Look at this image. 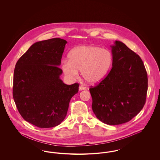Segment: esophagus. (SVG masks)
Here are the masks:
<instances>
[{
	"mask_svg": "<svg viewBox=\"0 0 160 160\" xmlns=\"http://www.w3.org/2000/svg\"><path fill=\"white\" fill-rule=\"evenodd\" d=\"M84 89H86V87L83 86H79V91H83Z\"/></svg>",
	"mask_w": 160,
	"mask_h": 160,
	"instance_id": "esophagus-1",
	"label": "esophagus"
}]
</instances>
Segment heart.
I'll list each match as a JSON object with an SVG mask.
<instances>
[{
    "label": "heart",
    "mask_w": 160,
    "mask_h": 160,
    "mask_svg": "<svg viewBox=\"0 0 160 160\" xmlns=\"http://www.w3.org/2000/svg\"><path fill=\"white\" fill-rule=\"evenodd\" d=\"M69 61H63L62 69L70 78L82 76L87 83L101 82L108 74L113 63V55L107 49L93 46H80L68 55Z\"/></svg>",
    "instance_id": "heart-1"
}]
</instances>
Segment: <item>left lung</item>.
<instances>
[{"label":"left lung","mask_w":160,"mask_h":160,"mask_svg":"<svg viewBox=\"0 0 160 160\" xmlns=\"http://www.w3.org/2000/svg\"><path fill=\"white\" fill-rule=\"evenodd\" d=\"M112 68L89 91L92 108L101 122L110 125L131 120L143 108L148 91V76L140 57L124 43L111 46Z\"/></svg>","instance_id":"left-lung-1"}]
</instances>
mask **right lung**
<instances>
[{
	"mask_svg": "<svg viewBox=\"0 0 160 160\" xmlns=\"http://www.w3.org/2000/svg\"><path fill=\"white\" fill-rule=\"evenodd\" d=\"M67 41L52 38L30 47L15 65L12 94L23 119L41 128H52L65 118L79 84L67 85L59 67Z\"/></svg>",
	"mask_w": 160,
	"mask_h": 160,
	"instance_id": "add662e5",
	"label": "right lung"
}]
</instances>
